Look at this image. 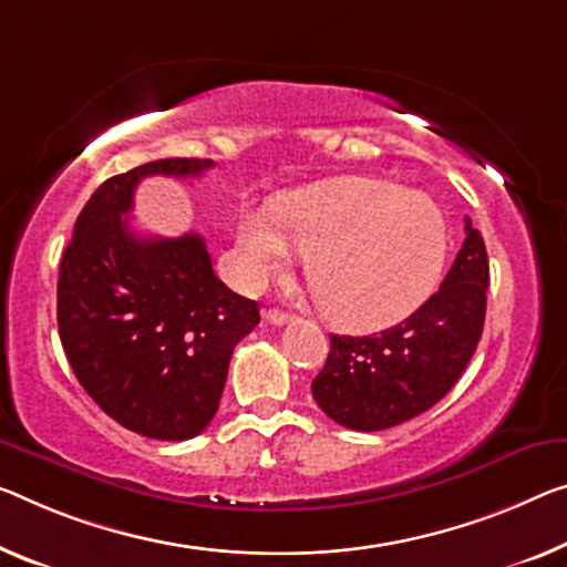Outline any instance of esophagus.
<instances>
[{
  "mask_svg": "<svg viewBox=\"0 0 567 567\" xmlns=\"http://www.w3.org/2000/svg\"><path fill=\"white\" fill-rule=\"evenodd\" d=\"M264 317H266L268 324H274V327H284V324H289V321H291V313L281 311V309H268Z\"/></svg>",
  "mask_w": 567,
  "mask_h": 567,
  "instance_id": "esophagus-1",
  "label": "esophagus"
}]
</instances>
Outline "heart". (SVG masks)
<instances>
[{"instance_id": "1", "label": "heart", "mask_w": 567, "mask_h": 567, "mask_svg": "<svg viewBox=\"0 0 567 567\" xmlns=\"http://www.w3.org/2000/svg\"><path fill=\"white\" fill-rule=\"evenodd\" d=\"M238 225L246 284L281 271L289 246L307 254L317 303L347 329L395 324L429 299L449 254L446 217L429 197L385 179H332L276 197Z\"/></svg>"}]
</instances>
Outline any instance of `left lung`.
<instances>
[{
    "label": "left lung",
    "instance_id": "left-lung-1",
    "mask_svg": "<svg viewBox=\"0 0 567 567\" xmlns=\"http://www.w3.org/2000/svg\"><path fill=\"white\" fill-rule=\"evenodd\" d=\"M489 258L466 217V238L451 271L421 309L368 337L329 334L332 350L311 395L352 431H382L433 408L456 385L484 329Z\"/></svg>",
    "mask_w": 567,
    "mask_h": 567
}]
</instances>
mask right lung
Returning a JSON list of instances; mask_svg holds the SVG:
<instances>
[{
    "label": "right lung",
    "instance_id": "1",
    "mask_svg": "<svg viewBox=\"0 0 567 567\" xmlns=\"http://www.w3.org/2000/svg\"><path fill=\"white\" fill-rule=\"evenodd\" d=\"M210 159H159L116 174L78 215L58 276V329L85 393L124 429L187 441L220 405L235 344L258 303L213 271L205 240L142 238L128 228L144 177H199Z\"/></svg>",
    "mask_w": 567,
    "mask_h": 567
}]
</instances>
